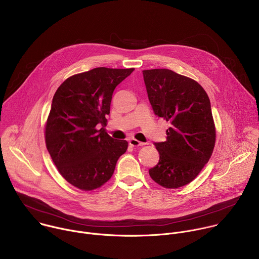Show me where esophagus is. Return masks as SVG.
<instances>
[{"label": "esophagus", "mask_w": 259, "mask_h": 259, "mask_svg": "<svg viewBox=\"0 0 259 259\" xmlns=\"http://www.w3.org/2000/svg\"><path fill=\"white\" fill-rule=\"evenodd\" d=\"M128 144H130V146H132V147H141V146L146 145L145 143L140 142V141H138V140H136V139H131L130 142H128Z\"/></svg>", "instance_id": "esophagus-1"}]
</instances>
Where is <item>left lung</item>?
Listing matches in <instances>:
<instances>
[{
    "label": "left lung",
    "mask_w": 259,
    "mask_h": 259,
    "mask_svg": "<svg viewBox=\"0 0 259 259\" xmlns=\"http://www.w3.org/2000/svg\"><path fill=\"white\" fill-rule=\"evenodd\" d=\"M154 113L170 122L166 141L156 143L160 159L149 170L165 188L190 183L208 162L215 144V126L204 89L193 79L167 69L143 71Z\"/></svg>",
    "instance_id": "1"
}]
</instances>
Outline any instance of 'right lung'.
Segmentation results:
<instances>
[{"instance_id":"add662e5","label":"right lung","mask_w":259,"mask_h":259,"mask_svg":"<svg viewBox=\"0 0 259 259\" xmlns=\"http://www.w3.org/2000/svg\"><path fill=\"white\" fill-rule=\"evenodd\" d=\"M135 69L95 68L65 80L56 91L46 122L47 149L60 174L91 191L112 176L127 142L112 139L105 126L115 87Z\"/></svg>"}]
</instances>
